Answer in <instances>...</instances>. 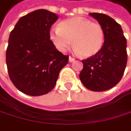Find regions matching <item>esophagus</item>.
<instances>
[{
	"label": "esophagus",
	"instance_id": "esophagus-1",
	"mask_svg": "<svg viewBox=\"0 0 131 131\" xmlns=\"http://www.w3.org/2000/svg\"><path fill=\"white\" fill-rule=\"evenodd\" d=\"M74 58H73V57H69V61L70 62H73V61H74Z\"/></svg>",
	"mask_w": 131,
	"mask_h": 131
}]
</instances>
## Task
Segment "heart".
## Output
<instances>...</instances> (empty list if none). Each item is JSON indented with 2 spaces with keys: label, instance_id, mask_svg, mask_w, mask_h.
<instances>
[{
  "label": "heart",
  "instance_id": "heart-1",
  "mask_svg": "<svg viewBox=\"0 0 131 131\" xmlns=\"http://www.w3.org/2000/svg\"><path fill=\"white\" fill-rule=\"evenodd\" d=\"M50 39L59 51L65 52L73 43L76 53L89 58L102 50L105 41V32L99 23L76 17L61 21L59 28L51 29Z\"/></svg>",
  "mask_w": 131,
  "mask_h": 131
}]
</instances>
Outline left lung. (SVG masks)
<instances>
[{"label":"left lung","instance_id":"1","mask_svg":"<svg viewBox=\"0 0 131 131\" xmlns=\"http://www.w3.org/2000/svg\"><path fill=\"white\" fill-rule=\"evenodd\" d=\"M105 32L102 50L95 56L83 60L79 74L83 85L94 92L112 89L122 78L127 62V39L120 25L111 17L101 13H90Z\"/></svg>","mask_w":131,"mask_h":131}]
</instances>
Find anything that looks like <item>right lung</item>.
Returning <instances> with one entry per match:
<instances>
[{
  "mask_svg": "<svg viewBox=\"0 0 131 131\" xmlns=\"http://www.w3.org/2000/svg\"><path fill=\"white\" fill-rule=\"evenodd\" d=\"M58 16L39 9L22 16L10 33L6 51L8 75L21 92L39 96L50 92L69 56L59 52L50 39Z\"/></svg>",
  "mask_w": 131,
  "mask_h": 131,
  "instance_id": "right-lung-1",
  "label": "right lung"
}]
</instances>
